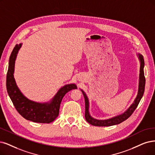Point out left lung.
<instances>
[{"label": "left lung", "instance_id": "1", "mask_svg": "<svg viewBox=\"0 0 155 155\" xmlns=\"http://www.w3.org/2000/svg\"><path fill=\"white\" fill-rule=\"evenodd\" d=\"M139 60L140 61V71H139V87H138V93H137V96L134 100L133 104H131L128 109L124 112L123 114L114 116L113 117L107 119H97L91 116L89 113V101L87 94L82 89H81L82 92V94L84 96L85 99V118L86 119L87 122L89 124L93 126H96V127H110V126H113L120 124L123 122L125 120H127L133 112L136 109L137 107L138 106L140 100L142 99L143 94H144V89H145V84H146V79L144 77V57L142 55L138 53L137 54Z\"/></svg>", "mask_w": 155, "mask_h": 155}]
</instances>
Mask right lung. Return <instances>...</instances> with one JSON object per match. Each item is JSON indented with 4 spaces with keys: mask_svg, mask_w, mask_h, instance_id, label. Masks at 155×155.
Masks as SVG:
<instances>
[{
    "mask_svg": "<svg viewBox=\"0 0 155 155\" xmlns=\"http://www.w3.org/2000/svg\"><path fill=\"white\" fill-rule=\"evenodd\" d=\"M21 45L22 43L16 45L9 57L6 77L8 95L16 110L23 117L34 123H50L58 116L63 97L70 91L77 89V87L74 84L64 85L48 102L39 103L28 99L17 86L14 78L15 61Z\"/></svg>",
    "mask_w": 155,
    "mask_h": 155,
    "instance_id": "right-lung-1",
    "label": "right lung"
}]
</instances>
